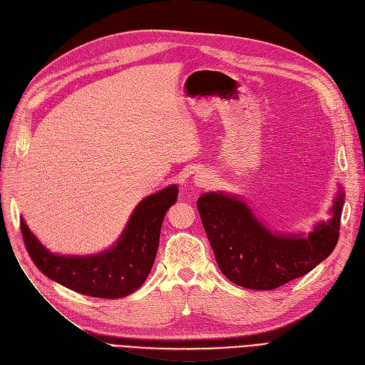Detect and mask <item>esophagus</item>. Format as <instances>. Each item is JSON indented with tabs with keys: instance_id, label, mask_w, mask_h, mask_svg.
<instances>
[{
	"instance_id": "1",
	"label": "esophagus",
	"mask_w": 365,
	"mask_h": 365,
	"mask_svg": "<svg viewBox=\"0 0 365 365\" xmlns=\"http://www.w3.org/2000/svg\"><path fill=\"white\" fill-rule=\"evenodd\" d=\"M195 183H197L198 186H207L208 178H205V176H197V178H195Z\"/></svg>"
}]
</instances>
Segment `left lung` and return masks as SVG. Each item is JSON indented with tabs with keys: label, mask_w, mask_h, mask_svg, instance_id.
Wrapping results in <instances>:
<instances>
[{
	"label": "left lung",
	"mask_w": 365,
	"mask_h": 365,
	"mask_svg": "<svg viewBox=\"0 0 365 365\" xmlns=\"http://www.w3.org/2000/svg\"><path fill=\"white\" fill-rule=\"evenodd\" d=\"M343 198L340 189L330 220L319 222L308 237L271 232L242 200L222 192L202 194L197 205L223 275L245 289L274 290L311 272L333 253Z\"/></svg>",
	"instance_id": "obj_1"
}]
</instances>
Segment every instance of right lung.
Wrapping results in <instances>:
<instances>
[{"instance_id": "right-lung-1", "label": "right lung", "mask_w": 365, "mask_h": 365, "mask_svg": "<svg viewBox=\"0 0 365 365\" xmlns=\"http://www.w3.org/2000/svg\"><path fill=\"white\" fill-rule=\"evenodd\" d=\"M179 189L171 185L146 197L134 212L117 244L93 256L53 255L21 219L26 250L46 277L69 290L90 297L121 299L148 278L155 260L160 232L167 210L178 201Z\"/></svg>"}]
</instances>
